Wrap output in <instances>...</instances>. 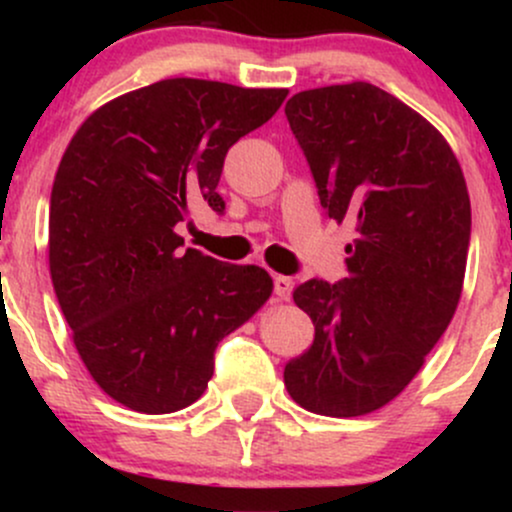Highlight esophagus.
<instances>
[{"label": "esophagus", "instance_id": "esophagus-1", "mask_svg": "<svg viewBox=\"0 0 512 512\" xmlns=\"http://www.w3.org/2000/svg\"><path fill=\"white\" fill-rule=\"evenodd\" d=\"M291 291H293V281L289 279V276L274 274V293H276V298H279V301H289Z\"/></svg>", "mask_w": 512, "mask_h": 512}]
</instances>
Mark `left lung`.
I'll list each match as a JSON object with an SVG mask.
<instances>
[{
	"mask_svg": "<svg viewBox=\"0 0 512 512\" xmlns=\"http://www.w3.org/2000/svg\"><path fill=\"white\" fill-rule=\"evenodd\" d=\"M284 110L325 214L356 228L349 274L293 291L315 339L286 363L284 383L303 409L363 416L411 383L455 315L467 182L443 134L366 81L301 91Z\"/></svg>",
	"mask_w": 512,
	"mask_h": 512,
	"instance_id": "left-lung-1",
	"label": "left lung"
}]
</instances>
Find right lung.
Masks as SVG:
<instances>
[{"label":"right lung","mask_w":512,"mask_h":512,"mask_svg":"<svg viewBox=\"0 0 512 512\" xmlns=\"http://www.w3.org/2000/svg\"><path fill=\"white\" fill-rule=\"evenodd\" d=\"M286 88L166 79L98 108L74 134L50 195V274L91 378L142 414L190 407L214 351L272 296L255 264L219 262L175 226L216 214L223 158L281 108Z\"/></svg>","instance_id":"add662e5"}]
</instances>
